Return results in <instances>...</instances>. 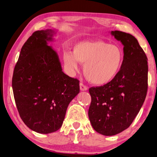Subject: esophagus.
I'll use <instances>...</instances> for the list:
<instances>
[{"mask_svg":"<svg viewBox=\"0 0 157 157\" xmlns=\"http://www.w3.org/2000/svg\"><path fill=\"white\" fill-rule=\"evenodd\" d=\"M79 88H80V90L82 91L87 90L88 89V87L86 86H85V85L82 83H80V84H79Z\"/></svg>","mask_w":157,"mask_h":157,"instance_id":"1","label":"esophagus"}]
</instances>
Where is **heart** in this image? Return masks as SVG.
<instances>
[{"label": "heart", "mask_w": 157, "mask_h": 157, "mask_svg": "<svg viewBox=\"0 0 157 157\" xmlns=\"http://www.w3.org/2000/svg\"><path fill=\"white\" fill-rule=\"evenodd\" d=\"M63 61L69 72L78 69V62L85 64L84 72L88 80L95 85H105L115 79L123 66L124 53L117 44L103 40H84L73 47V53L66 51Z\"/></svg>", "instance_id": "heart-1"}]
</instances>
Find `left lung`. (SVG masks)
<instances>
[{
	"instance_id": "obj_1",
	"label": "left lung",
	"mask_w": 157,
	"mask_h": 157,
	"mask_svg": "<svg viewBox=\"0 0 157 157\" xmlns=\"http://www.w3.org/2000/svg\"><path fill=\"white\" fill-rule=\"evenodd\" d=\"M124 45V62L120 72L110 83L91 87L88 117L96 132L113 136L129 127L143 105L147 90V58L135 37L112 31Z\"/></svg>"
}]
</instances>
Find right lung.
Instances as JSON below:
<instances>
[{
	"instance_id": "add662e5",
	"label": "right lung",
	"mask_w": 157,
	"mask_h": 157,
	"mask_svg": "<svg viewBox=\"0 0 157 157\" xmlns=\"http://www.w3.org/2000/svg\"><path fill=\"white\" fill-rule=\"evenodd\" d=\"M53 29L36 31L22 46L14 68L12 88L17 109L25 125L40 134L62 126L67 107L79 93L78 79L62 71L52 47Z\"/></svg>"
}]
</instances>
